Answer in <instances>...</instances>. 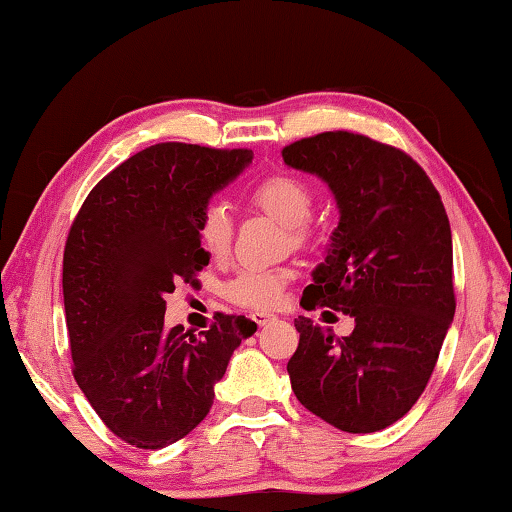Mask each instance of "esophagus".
<instances>
[{
    "label": "esophagus",
    "instance_id": "1",
    "mask_svg": "<svg viewBox=\"0 0 512 512\" xmlns=\"http://www.w3.org/2000/svg\"><path fill=\"white\" fill-rule=\"evenodd\" d=\"M250 318H253L259 327H264V325L271 323V320H275V316L266 314V311H255V314H250Z\"/></svg>",
    "mask_w": 512,
    "mask_h": 512
}]
</instances>
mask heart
Listing matches in <instances>:
<instances>
[{"label": "heart", "mask_w": 512, "mask_h": 512, "mask_svg": "<svg viewBox=\"0 0 512 512\" xmlns=\"http://www.w3.org/2000/svg\"><path fill=\"white\" fill-rule=\"evenodd\" d=\"M253 203L287 225L296 244L307 239V221L314 212V189L291 173H275L253 189ZM203 248L212 257H223L232 244V219L223 203H210L198 225ZM291 277L287 268L246 266L225 284V296L246 309H271L282 298Z\"/></svg>", "instance_id": "obj_1"}]
</instances>
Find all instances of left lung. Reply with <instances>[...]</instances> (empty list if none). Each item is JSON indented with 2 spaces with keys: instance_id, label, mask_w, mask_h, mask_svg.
<instances>
[{
  "instance_id": "8db88e82",
  "label": "left lung",
  "mask_w": 512,
  "mask_h": 512,
  "mask_svg": "<svg viewBox=\"0 0 512 512\" xmlns=\"http://www.w3.org/2000/svg\"><path fill=\"white\" fill-rule=\"evenodd\" d=\"M282 158L325 180L341 214L300 305L354 318L352 334L341 339L296 318L291 388L336 429H386L418 402L454 320L445 205L411 155L366 135L305 137L284 146Z\"/></svg>"
}]
</instances>
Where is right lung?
<instances>
[{
    "label": "right lung",
    "instance_id": "add662e5",
    "mask_svg": "<svg viewBox=\"0 0 512 512\" xmlns=\"http://www.w3.org/2000/svg\"><path fill=\"white\" fill-rule=\"evenodd\" d=\"M253 162L248 149L162 142L101 178L69 228L63 298L74 379L103 424L140 449L185 438L214 402L232 352L255 334L216 314L207 332L164 327V296L210 262V198Z\"/></svg>",
    "mask_w": 512,
    "mask_h": 512
}]
</instances>
